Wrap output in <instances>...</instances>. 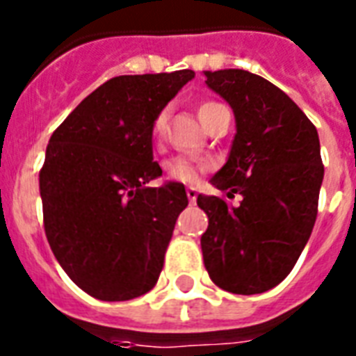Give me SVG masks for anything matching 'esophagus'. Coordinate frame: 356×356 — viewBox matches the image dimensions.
Instances as JSON below:
<instances>
[{
  "label": "esophagus",
  "instance_id": "1",
  "mask_svg": "<svg viewBox=\"0 0 356 356\" xmlns=\"http://www.w3.org/2000/svg\"><path fill=\"white\" fill-rule=\"evenodd\" d=\"M186 195H188V201L194 205L195 200H197V188H194V186H188L186 188Z\"/></svg>",
  "mask_w": 356,
  "mask_h": 356
}]
</instances>
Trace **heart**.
I'll use <instances>...</instances> for the list:
<instances>
[{
    "mask_svg": "<svg viewBox=\"0 0 356 356\" xmlns=\"http://www.w3.org/2000/svg\"><path fill=\"white\" fill-rule=\"evenodd\" d=\"M218 103L207 102L201 103L200 108H197V116H200L201 123H205L207 118H209V114L212 113V108H216ZM166 113H162L156 116L155 123H153V133L155 136H161L164 133V129H166ZM203 164H200L194 159H190V156H175L173 161H170L168 164V173L172 175L173 179H177V181H184V183H192L195 179L200 177V173L203 172Z\"/></svg>",
    "mask_w": 356,
    "mask_h": 356,
    "instance_id": "1",
    "label": "heart"
}]
</instances>
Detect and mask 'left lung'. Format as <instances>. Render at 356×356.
Here are the masks:
<instances>
[{
  "label": "left lung",
  "mask_w": 356,
  "mask_h": 356,
  "mask_svg": "<svg viewBox=\"0 0 356 356\" xmlns=\"http://www.w3.org/2000/svg\"><path fill=\"white\" fill-rule=\"evenodd\" d=\"M203 75L236 123L227 162L211 183L227 197L242 195L236 207L197 195L209 216L203 260L216 286L262 293L292 271L314 229L323 183L320 138L303 111L264 77L233 68Z\"/></svg>",
  "instance_id": "obj_1"
}]
</instances>
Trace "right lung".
Masks as SVG:
<instances>
[{
	"instance_id": "obj_1",
	"label": "right lung",
	"mask_w": 356,
	"mask_h": 356,
	"mask_svg": "<svg viewBox=\"0 0 356 356\" xmlns=\"http://www.w3.org/2000/svg\"><path fill=\"white\" fill-rule=\"evenodd\" d=\"M195 74L120 75L72 111L51 134L40 170L44 229L72 281L102 301H127L155 286L183 183L153 162V123Z\"/></svg>"
}]
</instances>
